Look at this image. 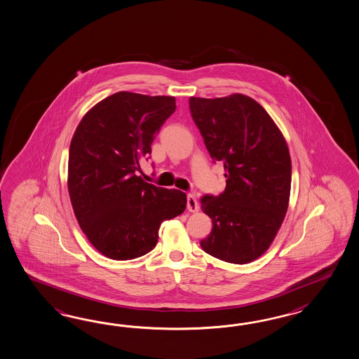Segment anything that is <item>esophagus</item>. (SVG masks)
<instances>
[{
  "label": "esophagus",
  "instance_id": "1",
  "mask_svg": "<svg viewBox=\"0 0 359 359\" xmlns=\"http://www.w3.org/2000/svg\"><path fill=\"white\" fill-rule=\"evenodd\" d=\"M187 210L190 212L199 211V204L193 194H187Z\"/></svg>",
  "mask_w": 359,
  "mask_h": 359
}]
</instances>
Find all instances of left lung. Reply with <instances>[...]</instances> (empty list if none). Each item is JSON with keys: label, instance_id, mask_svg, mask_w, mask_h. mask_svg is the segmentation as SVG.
Here are the masks:
<instances>
[{"label": "left lung", "instance_id": "8db88e82", "mask_svg": "<svg viewBox=\"0 0 359 359\" xmlns=\"http://www.w3.org/2000/svg\"><path fill=\"white\" fill-rule=\"evenodd\" d=\"M190 113L213 163L225 168L226 187L203 195L212 230L203 250L228 263L246 264L264 254L285 217L292 163L285 139L251 97H190Z\"/></svg>", "mask_w": 359, "mask_h": 359}]
</instances>
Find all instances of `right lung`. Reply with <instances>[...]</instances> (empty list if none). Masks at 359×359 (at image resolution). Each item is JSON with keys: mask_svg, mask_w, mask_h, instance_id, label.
I'll return each instance as SVG.
<instances>
[{"mask_svg": "<svg viewBox=\"0 0 359 359\" xmlns=\"http://www.w3.org/2000/svg\"><path fill=\"white\" fill-rule=\"evenodd\" d=\"M175 111L172 96L114 93L96 104L74 133L69 195L83 233L113 260L143 257L161 222L181 215L186 194L147 184L139 161Z\"/></svg>", "mask_w": 359, "mask_h": 359, "instance_id": "1", "label": "right lung"}]
</instances>
